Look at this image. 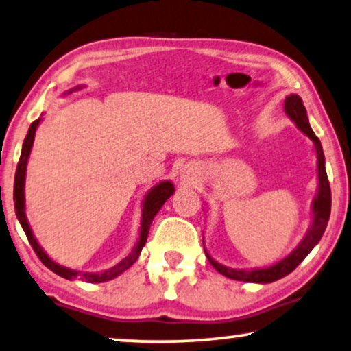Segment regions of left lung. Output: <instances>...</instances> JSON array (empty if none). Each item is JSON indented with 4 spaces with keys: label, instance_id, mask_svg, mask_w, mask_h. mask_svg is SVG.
Segmentation results:
<instances>
[{
    "label": "left lung",
    "instance_id": "obj_1",
    "mask_svg": "<svg viewBox=\"0 0 351 351\" xmlns=\"http://www.w3.org/2000/svg\"><path fill=\"white\" fill-rule=\"evenodd\" d=\"M284 110L289 119L297 125V128L300 130L303 134H306L315 144V152H316V160H317V193L316 197L313 199V221L311 226L308 228L306 234L300 241L295 249H293L287 256H284L282 260L276 261L274 265L266 266V268H254V269H234L230 266H224L218 263L217 260H213L208 255V252L205 250V255L210 263L213 265V268L221 273L223 276L236 279V281H244V282H258V284H268L274 282L278 279L287 276L289 273H292L298 265L305 260V256L315 249V245L321 241L322 234H324L326 226H328L329 215H330V186L328 180V173H326V160H324V152H322L321 141L317 136L313 133L310 127V121H308L306 109L303 106L302 97L297 95H291L284 101Z\"/></svg>",
    "mask_w": 351,
    "mask_h": 351
}]
</instances>
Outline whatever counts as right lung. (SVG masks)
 Masks as SVG:
<instances>
[{
    "label": "right lung",
    "mask_w": 351,
    "mask_h": 351,
    "mask_svg": "<svg viewBox=\"0 0 351 351\" xmlns=\"http://www.w3.org/2000/svg\"><path fill=\"white\" fill-rule=\"evenodd\" d=\"M77 90H82V86L73 88V90L67 91L65 95H70V93L77 91ZM40 121H41V119H36L34 123L30 125L29 133H27L25 139H23L21 158H19L17 170H16V178H14V208H16L19 223H21L22 230H23V232H25L30 245L34 247L35 254L38 255V258L43 261V265L46 266V268H49L53 273L59 274L60 278L70 279V281H72V279H82V281H85V282L110 281V279L120 276L123 271H127L130 266H132L134 261L138 260V256H139V254H141L143 247L147 241L149 228H151L152 219L157 215L158 210L162 208V205L171 197L173 193H175V186H173L171 181H162V183L154 186L152 189H149V193L146 194V197H144V200H143L139 239L136 244H134L133 250L128 254V256H125L120 263H117L115 266H112V268H109V269L101 271V273H82V271L65 268V266L56 263L54 260H51L49 256L46 255V252L41 249V245L38 244V241L35 239L30 224H29V221H27V217H25V171H27V163H29V157L32 152V146H34V141H35L36 128H38Z\"/></svg>",
    "instance_id": "add662e5"
}]
</instances>
